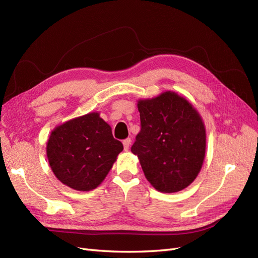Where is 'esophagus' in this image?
Segmentation results:
<instances>
[{"mask_svg":"<svg viewBox=\"0 0 258 258\" xmlns=\"http://www.w3.org/2000/svg\"><path fill=\"white\" fill-rule=\"evenodd\" d=\"M122 144H123L124 151H128V150H129V147H130V144H131V139H126V140H123V141H122Z\"/></svg>","mask_w":258,"mask_h":258,"instance_id":"obj_1","label":"esophagus"}]
</instances>
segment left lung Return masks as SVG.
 Here are the masks:
<instances>
[{"mask_svg": "<svg viewBox=\"0 0 258 258\" xmlns=\"http://www.w3.org/2000/svg\"><path fill=\"white\" fill-rule=\"evenodd\" d=\"M141 119L131 152L155 189L176 192L189 186L202 168L206 127L198 111L173 91L140 99Z\"/></svg>", "mask_w": 258, "mask_h": 258, "instance_id": "8db88e82", "label": "left lung"}]
</instances>
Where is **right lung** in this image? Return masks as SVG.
Here are the masks:
<instances>
[{"mask_svg":"<svg viewBox=\"0 0 258 258\" xmlns=\"http://www.w3.org/2000/svg\"><path fill=\"white\" fill-rule=\"evenodd\" d=\"M123 150L98 112L70 119L54 128L46 153L53 174L80 191L97 188Z\"/></svg>","mask_w":258,"mask_h":258,"instance_id":"right-lung-1","label":"right lung"}]
</instances>
